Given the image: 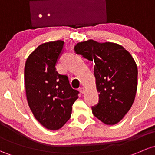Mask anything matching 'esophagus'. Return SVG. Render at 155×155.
<instances>
[{
  "instance_id": "obj_1",
  "label": "esophagus",
  "mask_w": 155,
  "mask_h": 155,
  "mask_svg": "<svg viewBox=\"0 0 155 155\" xmlns=\"http://www.w3.org/2000/svg\"><path fill=\"white\" fill-rule=\"evenodd\" d=\"M79 91L80 92H81V93H82V94H84V92H85V89L84 88V87H80L79 88Z\"/></svg>"
}]
</instances>
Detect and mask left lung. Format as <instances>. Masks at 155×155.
Masks as SVG:
<instances>
[{
  "label": "left lung",
  "instance_id": "left-lung-1",
  "mask_svg": "<svg viewBox=\"0 0 155 155\" xmlns=\"http://www.w3.org/2000/svg\"><path fill=\"white\" fill-rule=\"evenodd\" d=\"M74 51L95 62L94 74L99 101L92 107V113L106 125L117 124L135 99L138 71L134 60L120 45L92 39L78 42Z\"/></svg>",
  "mask_w": 155,
  "mask_h": 155
}]
</instances>
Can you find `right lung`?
Instances as JSON below:
<instances>
[{"label":"right lung","instance_id":"1","mask_svg":"<svg viewBox=\"0 0 155 155\" xmlns=\"http://www.w3.org/2000/svg\"><path fill=\"white\" fill-rule=\"evenodd\" d=\"M63 45L62 40L43 43L30 54L25 66L28 105L36 120L48 130H58L66 123L79 93L71 88L68 77L56 70Z\"/></svg>","mask_w":155,"mask_h":155}]
</instances>
